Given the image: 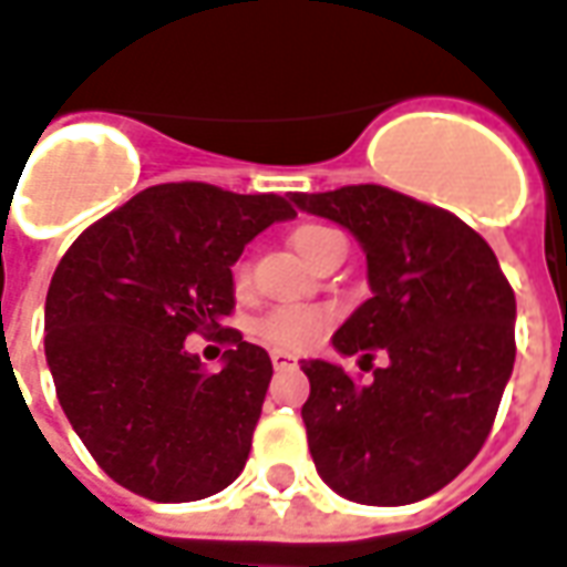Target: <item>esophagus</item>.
<instances>
[{
	"mask_svg": "<svg viewBox=\"0 0 567 567\" xmlns=\"http://www.w3.org/2000/svg\"><path fill=\"white\" fill-rule=\"evenodd\" d=\"M271 365H275V371H287L296 365V357H292V353H284V350H275V353H271Z\"/></svg>",
	"mask_w": 567,
	"mask_h": 567,
	"instance_id": "obj_1",
	"label": "esophagus"
}]
</instances>
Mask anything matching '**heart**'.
Segmentation results:
<instances>
[{"mask_svg":"<svg viewBox=\"0 0 567 567\" xmlns=\"http://www.w3.org/2000/svg\"><path fill=\"white\" fill-rule=\"evenodd\" d=\"M289 241L296 247V254L308 262V266H320L326 256L334 254L344 247V238L320 226V223H305L296 233L289 235ZM247 287V268H235V289ZM329 317L317 308H280V311L266 313L259 323H256V334L266 341V344L278 347V350H308L323 338Z\"/></svg>","mask_w":567,"mask_h":567,"instance_id":"b5f03b06","label":"heart"}]
</instances>
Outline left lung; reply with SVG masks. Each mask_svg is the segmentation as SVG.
<instances>
[{
  "label": "left lung",
  "instance_id": "obj_1",
  "mask_svg": "<svg viewBox=\"0 0 567 567\" xmlns=\"http://www.w3.org/2000/svg\"><path fill=\"white\" fill-rule=\"evenodd\" d=\"M344 226L365 254L371 299L332 334L341 357L371 359V383L305 359L301 408L313 465L350 502L399 507L444 489L493 429L516 359L514 289L493 247L450 210L378 184L289 193Z\"/></svg>",
  "mask_w": 567,
  "mask_h": 567
}]
</instances>
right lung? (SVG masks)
I'll return each mask as SVG.
<instances>
[{
	"instance_id": "obj_1",
	"label": "right lung",
	"mask_w": 567,
	"mask_h": 567,
	"mask_svg": "<svg viewBox=\"0 0 567 567\" xmlns=\"http://www.w3.org/2000/svg\"><path fill=\"white\" fill-rule=\"evenodd\" d=\"M296 210L275 193L159 184L93 223L53 271L44 357L69 423L111 481L151 502H198L241 474L271 359L223 329L233 266ZM193 331L234 341L208 372Z\"/></svg>"
}]
</instances>
